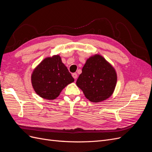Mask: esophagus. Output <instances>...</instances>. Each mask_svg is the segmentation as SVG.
<instances>
[{"label":"esophagus","mask_w":152,"mask_h":152,"mask_svg":"<svg viewBox=\"0 0 152 152\" xmlns=\"http://www.w3.org/2000/svg\"><path fill=\"white\" fill-rule=\"evenodd\" d=\"M72 77L74 78L75 79H76L77 78V74L76 73H72Z\"/></svg>","instance_id":"34e87169"}]
</instances>
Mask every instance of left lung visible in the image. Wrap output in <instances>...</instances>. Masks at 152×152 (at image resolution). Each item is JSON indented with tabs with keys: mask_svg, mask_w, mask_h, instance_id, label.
<instances>
[{
	"mask_svg": "<svg viewBox=\"0 0 152 152\" xmlns=\"http://www.w3.org/2000/svg\"><path fill=\"white\" fill-rule=\"evenodd\" d=\"M117 79L114 68L103 56L96 54L87 59L76 84L87 99L98 103L112 96Z\"/></svg>",
	"mask_w": 152,
	"mask_h": 152,
	"instance_id": "1",
	"label": "left lung"
}]
</instances>
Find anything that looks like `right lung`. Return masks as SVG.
Listing matches in <instances>:
<instances>
[{"mask_svg":"<svg viewBox=\"0 0 152 152\" xmlns=\"http://www.w3.org/2000/svg\"><path fill=\"white\" fill-rule=\"evenodd\" d=\"M74 79L59 55L45 58L31 74V84L35 93L46 99H54Z\"/></svg>","mask_w":152,"mask_h":152,"instance_id":"add662e5","label":"right lung"}]
</instances>
